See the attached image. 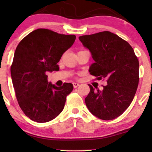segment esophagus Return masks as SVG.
I'll list each match as a JSON object with an SVG mask.
<instances>
[{"mask_svg":"<svg viewBox=\"0 0 152 152\" xmlns=\"http://www.w3.org/2000/svg\"><path fill=\"white\" fill-rule=\"evenodd\" d=\"M73 86H74V88H76V87L79 86V83H76V82H74V83H73Z\"/></svg>","mask_w":152,"mask_h":152,"instance_id":"1","label":"esophagus"}]
</instances>
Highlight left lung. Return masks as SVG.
Returning a JSON list of instances; mask_svg holds the SVG:
<instances>
[{
    "mask_svg": "<svg viewBox=\"0 0 152 152\" xmlns=\"http://www.w3.org/2000/svg\"><path fill=\"white\" fill-rule=\"evenodd\" d=\"M78 38L95 61L89 68L90 74L107 82L101 90L89 84L86 105L96 117L114 119L126 111L135 96L139 81V60L129 43L110 31Z\"/></svg>",
    "mask_w": 152,
    "mask_h": 152,
    "instance_id": "obj_1",
    "label": "left lung"
}]
</instances>
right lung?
Listing matches in <instances>:
<instances>
[{"mask_svg": "<svg viewBox=\"0 0 152 152\" xmlns=\"http://www.w3.org/2000/svg\"><path fill=\"white\" fill-rule=\"evenodd\" d=\"M75 39V35L38 28L17 46L10 66L12 81L20 109L33 121L48 122L64 109L73 84L56 86L48 81L46 73L59 70L57 64Z\"/></svg>", "mask_w": 152, "mask_h": 152, "instance_id": "obj_1", "label": "right lung"}]
</instances>
